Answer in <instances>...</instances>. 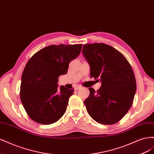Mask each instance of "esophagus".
Wrapping results in <instances>:
<instances>
[{"instance_id": "obj_1", "label": "esophagus", "mask_w": 154, "mask_h": 154, "mask_svg": "<svg viewBox=\"0 0 154 154\" xmlns=\"http://www.w3.org/2000/svg\"><path fill=\"white\" fill-rule=\"evenodd\" d=\"M81 88H82V86L78 85V86H76L75 87H74V90H75V91H78V90H79V89H80Z\"/></svg>"}]
</instances>
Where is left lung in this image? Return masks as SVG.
I'll return each mask as SVG.
<instances>
[{"instance_id":"1","label":"left lung","mask_w":154,"mask_h":154,"mask_svg":"<svg viewBox=\"0 0 154 154\" xmlns=\"http://www.w3.org/2000/svg\"><path fill=\"white\" fill-rule=\"evenodd\" d=\"M83 48L91 76L101 82L96 92L88 88L90 94L84 101L87 112L97 123L114 124L124 117L133 103L136 82L132 67L124 56L110 45L94 43L85 44Z\"/></svg>"}]
</instances>
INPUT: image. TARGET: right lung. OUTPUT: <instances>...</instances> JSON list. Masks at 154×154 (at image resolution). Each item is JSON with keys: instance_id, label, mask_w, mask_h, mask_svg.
Instances as JSON below:
<instances>
[{"instance_id": "add662e5", "label": "right lung", "mask_w": 154, "mask_h": 154, "mask_svg": "<svg viewBox=\"0 0 154 154\" xmlns=\"http://www.w3.org/2000/svg\"><path fill=\"white\" fill-rule=\"evenodd\" d=\"M82 44L51 45L36 53L22 72L20 97L29 118L50 125L65 114L74 89L62 85L58 77L67 74L69 62L80 54Z\"/></svg>"}]
</instances>
